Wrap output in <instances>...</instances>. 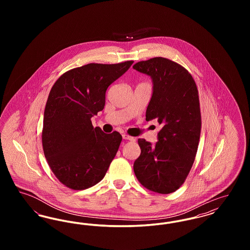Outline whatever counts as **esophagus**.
Listing matches in <instances>:
<instances>
[{
  "mask_svg": "<svg viewBox=\"0 0 250 250\" xmlns=\"http://www.w3.org/2000/svg\"><path fill=\"white\" fill-rule=\"evenodd\" d=\"M123 139H124V140H127V141H130V142H135V141H136L135 138L131 137V136L127 135V134H123Z\"/></svg>",
  "mask_w": 250,
  "mask_h": 250,
  "instance_id": "34e87169",
  "label": "esophagus"
}]
</instances>
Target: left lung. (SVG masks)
I'll return each mask as SVG.
<instances>
[{
	"instance_id": "obj_1",
	"label": "left lung",
	"mask_w": 250,
	"mask_h": 250,
	"mask_svg": "<svg viewBox=\"0 0 250 250\" xmlns=\"http://www.w3.org/2000/svg\"><path fill=\"white\" fill-rule=\"evenodd\" d=\"M133 68L151 77L153 94L146 121L161 125L157 143L138 140L142 153L134 162V172L149 190L172 193L188 177L198 150L202 127L198 89L188 71L166 58L139 62Z\"/></svg>"
}]
</instances>
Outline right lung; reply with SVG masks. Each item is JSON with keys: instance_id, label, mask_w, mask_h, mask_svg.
I'll return each instance as SVG.
<instances>
[{"instance_id": "add662e5", "label": "right lung", "mask_w": 250, "mask_h": 250, "mask_svg": "<svg viewBox=\"0 0 250 250\" xmlns=\"http://www.w3.org/2000/svg\"><path fill=\"white\" fill-rule=\"evenodd\" d=\"M132 63H89L65 72L52 86L44 111L42 144L52 172L67 188L86 189L106 175L122 136L94 128L91 118L104 108L107 87Z\"/></svg>"}]
</instances>
